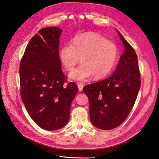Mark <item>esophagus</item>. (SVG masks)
Returning a JSON list of instances; mask_svg holds the SVG:
<instances>
[{
	"instance_id": "34e87169",
	"label": "esophagus",
	"mask_w": 159,
	"mask_h": 159,
	"mask_svg": "<svg viewBox=\"0 0 159 159\" xmlns=\"http://www.w3.org/2000/svg\"><path fill=\"white\" fill-rule=\"evenodd\" d=\"M77 84H78V88H79V92H81L82 90H83V89L84 85L83 84H81V83H78Z\"/></svg>"
}]
</instances>
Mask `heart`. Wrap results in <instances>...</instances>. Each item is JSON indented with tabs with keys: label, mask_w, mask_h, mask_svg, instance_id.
<instances>
[{
	"label": "heart",
	"mask_w": 159,
	"mask_h": 159,
	"mask_svg": "<svg viewBox=\"0 0 159 159\" xmlns=\"http://www.w3.org/2000/svg\"><path fill=\"white\" fill-rule=\"evenodd\" d=\"M119 56V49L113 42L95 33H85L75 37L71 44L63 45L60 58L67 70L82 63L69 74L74 80L83 81L93 75L96 79L107 76L114 68Z\"/></svg>",
	"instance_id": "heart-1"
}]
</instances>
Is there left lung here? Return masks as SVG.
Returning <instances> with one entry per match:
<instances>
[{
  "instance_id": "obj_1",
  "label": "left lung",
  "mask_w": 159,
  "mask_h": 159,
  "mask_svg": "<svg viewBox=\"0 0 159 159\" xmlns=\"http://www.w3.org/2000/svg\"><path fill=\"white\" fill-rule=\"evenodd\" d=\"M125 50L113 75L86 85L92 125L104 130L113 129L125 120L132 111L141 86L138 57L132 46L118 31Z\"/></svg>"
}]
</instances>
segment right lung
<instances>
[{
  "label": "right lung",
  "instance_id": "right-lung-1",
  "mask_svg": "<svg viewBox=\"0 0 159 159\" xmlns=\"http://www.w3.org/2000/svg\"><path fill=\"white\" fill-rule=\"evenodd\" d=\"M62 30L46 27L29 41L20 62V95L36 124L46 130L67 125L70 107L79 89L73 82L66 84L61 70L59 43Z\"/></svg>",
  "mask_w": 159,
  "mask_h": 159
}]
</instances>
